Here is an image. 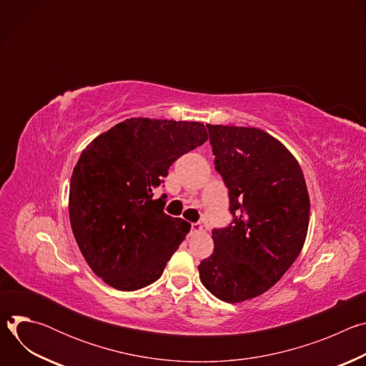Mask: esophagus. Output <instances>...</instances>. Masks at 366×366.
<instances>
[{
	"instance_id": "1",
	"label": "esophagus",
	"mask_w": 366,
	"mask_h": 366,
	"mask_svg": "<svg viewBox=\"0 0 366 366\" xmlns=\"http://www.w3.org/2000/svg\"><path fill=\"white\" fill-rule=\"evenodd\" d=\"M191 230L194 233H199V232H202V224L201 223H192L191 224Z\"/></svg>"
}]
</instances>
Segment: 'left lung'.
I'll list each match as a JSON object with an SVG mask.
<instances>
[{
	"instance_id": "obj_1",
	"label": "left lung",
	"mask_w": 366,
	"mask_h": 366,
	"mask_svg": "<svg viewBox=\"0 0 366 366\" xmlns=\"http://www.w3.org/2000/svg\"><path fill=\"white\" fill-rule=\"evenodd\" d=\"M233 222L213 230L214 250L198 265L202 285L226 302L272 288L298 257L310 197L292 153L254 127L207 124Z\"/></svg>"
}]
</instances>
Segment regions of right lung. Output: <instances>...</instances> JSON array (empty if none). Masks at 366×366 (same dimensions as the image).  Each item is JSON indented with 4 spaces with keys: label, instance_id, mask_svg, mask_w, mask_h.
Returning a JSON list of instances; mask_svg holds the SVG:
<instances>
[{
    "label": "right lung",
    "instance_id": "1",
    "mask_svg": "<svg viewBox=\"0 0 366 366\" xmlns=\"http://www.w3.org/2000/svg\"><path fill=\"white\" fill-rule=\"evenodd\" d=\"M208 139L198 122L127 119L81 153L69 188V220L94 274L120 291L159 280L191 224L153 198L169 167Z\"/></svg>",
    "mask_w": 366,
    "mask_h": 366
}]
</instances>
